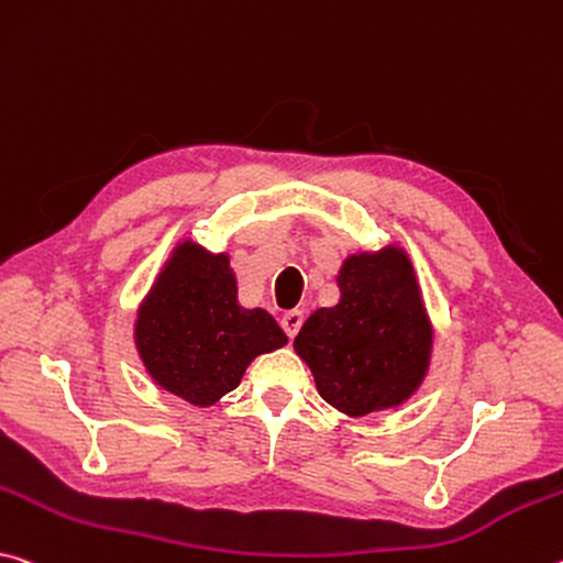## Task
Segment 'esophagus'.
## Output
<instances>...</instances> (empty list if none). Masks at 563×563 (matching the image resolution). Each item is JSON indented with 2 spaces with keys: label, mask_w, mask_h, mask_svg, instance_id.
Returning <instances> with one entry per match:
<instances>
[{
  "label": "esophagus",
  "mask_w": 563,
  "mask_h": 563,
  "mask_svg": "<svg viewBox=\"0 0 563 563\" xmlns=\"http://www.w3.org/2000/svg\"><path fill=\"white\" fill-rule=\"evenodd\" d=\"M280 325H283V330H285V335L296 338L300 325H302V313H300V310H288V313H283Z\"/></svg>",
  "instance_id": "esophagus-1"
}]
</instances>
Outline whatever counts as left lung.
I'll return each instance as SVG.
<instances>
[{
	"instance_id": "8db88e82",
	"label": "left lung",
	"mask_w": 563,
	"mask_h": 563,
	"mask_svg": "<svg viewBox=\"0 0 563 563\" xmlns=\"http://www.w3.org/2000/svg\"><path fill=\"white\" fill-rule=\"evenodd\" d=\"M338 306L316 310L296 338L318 394L347 416L404 404L431 353V328L410 261L396 247L353 255L338 275Z\"/></svg>"
}]
</instances>
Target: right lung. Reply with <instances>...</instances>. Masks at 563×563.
I'll use <instances>...</instances> for the list:
<instances>
[{"label":"right lung","mask_w":563,"mask_h":563,"mask_svg":"<svg viewBox=\"0 0 563 563\" xmlns=\"http://www.w3.org/2000/svg\"><path fill=\"white\" fill-rule=\"evenodd\" d=\"M285 341L273 316L238 306L228 255L190 243L167 263L137 318L150 376L195 406H212L238 388L250 361Z\"/></svg>","instance_id":"add662e5"}]
</instances>
